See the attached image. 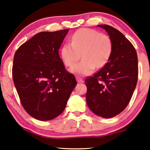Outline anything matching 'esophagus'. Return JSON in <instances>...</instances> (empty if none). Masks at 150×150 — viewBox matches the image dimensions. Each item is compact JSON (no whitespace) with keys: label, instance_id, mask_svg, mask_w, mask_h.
Here are the masks:
<instances>
[{"label":"esophagus","instance_id":"34e87169","mask_svg":"<svg viewBox=\"0 0 150 150\" xmlns=\"http://www.w3.org/2000/svg\"><path fill=\"white\" fill-rule=\"evenodd\" d=\"M75 78H76V80H77V81L78 82V83H83V80L82 79L81 77H79V76H76Z\"/></svg>","mask_w":150,"mask_h":150}]
</instances>
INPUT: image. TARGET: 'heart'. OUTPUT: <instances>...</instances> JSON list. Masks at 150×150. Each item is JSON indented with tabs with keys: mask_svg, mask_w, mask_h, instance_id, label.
<instances>
[{
	"mask_svg": "<svg viewBox=\"0 0 150 150\" xmlns=\"http://www.w3.org/2000/svg\"><path fill=\"white\" fill-rule=\"evenodd\" d=\"M72 43L61 48V57L67 67L73 65L81 56L83 60L70 69L71 72L89 75L108 62L112 52V42L109 36L90 28H80L71 37Z\"/></svg>",
	"mask_w": 150,
	"mask_h": 150,
	"instance_id": "obj_1",
	"label": "heart"
}]
</instances>
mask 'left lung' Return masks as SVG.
Segmentation results:
<instances>
[{
  "instance_id": "1",
  "label": "left lung",
  "mask_w": 150,
  "mask_h": 150,
  "mask_svg": "<svg viewBox=\"0 0 150 150\" xmlns=\"http://www.w3.org/2000/svg\"><path fill=\"white\" fill-rule=\"evenodd\" d=\"M112 42L110 58L100 71L86 79L88 106L94 113L110 118L129 103L138 78V58L132 44L123 34L109 25H98Z\"/></svg>"
}]
</instances>
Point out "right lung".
Returning <instances> with one entry per match:
<instances>
[{
  "mask_svg": "<svg viewBox=\"0 0 150 150\" xmlns=\"http://www.w3.org/2000/svg\"><path fill=\"white\" fill-rule=\"evenodd\" d=\"M69 30L36 34L14 55L12 75L21 103L29 115L41 121L60 115L77 85L58 54Z\"/></svg>",
  "mask_w": 150,
  "mask_h": 150,
  "instance_id": "1",
  "label": "right lung"
}]
</instances>
